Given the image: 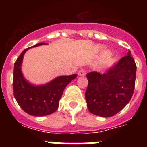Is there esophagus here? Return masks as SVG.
I'll use <instances>...</instances> for the list:
<instances>
[{
  "instance_id": "esophagus-1",
  "label": "esophagus",
  "mask_w": 147,
  "mask_h": 147,
  "mask_svg": "<svg viewBox=\"0 0 147 147\" xmlns=\"http://www.w3.org/2000/svg\"><path fill=\"white\" fill-rule=\"evenodd\" d=\"M85 74H86V71H85V69H81V70H79L78 72V75L80 76H85Z\"/></svg>"
}]
</instances>
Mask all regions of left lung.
I'll return each mask as SVG.
<instances>
[{
    "label": "left lung",
    "instance_id": "obj_1",
    "mask_svg": "<svg viewBox=\"0 0 147 147\" xmlns=\"http://www.w3.org/2000/svg\"><path fill=\"white\" fill-rule=\"evenodd\" d=\"M137 65L129 50L105 74H87L88 84L85 100L93 114L109 117L121 111L134 94Z\"/></svg>",
    "mask_w": 147,
    "mask_h": 147
}]
</instances>
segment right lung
Wrapping results in <instances>:
<instances>
[{
    "instance_id": "obj_1",
    "label": "right lung",
    "mask_w": 147,
    "mask_h": 147,
    "mask_svg": "<svg viewBox=\"0 0 147 147\" xmlns=\"http://www.w3.org/2000/svg\"><path fill=\"white\" fill-rule=\"evenodd\" d=\"M42 44L44 43L40 42L32 47ZM30 48L24 49L14 63L13 78V95L18 105L26 113L32 116H46L57 110L65 88L77 77V75L59 76L46 85H32L24 78L21 71L24 53Z\"/></svg>"
}]
</instances>
